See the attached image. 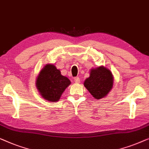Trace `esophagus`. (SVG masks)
<instances>
[{"mask_svg":"<svg viewBox=\"0 0 149 149\" xmlns=\"http://www.w3.org/2000/svg\"><path fill=\"white\" fill-rule=\"evenodd\" d=\"M74 81L75 83L78 84L80 82V79H79V77H74Z\"/></svg>","mask_w":149,"mask_h":149,"instance_id":"1","label":"esophagus"}]
</instances>
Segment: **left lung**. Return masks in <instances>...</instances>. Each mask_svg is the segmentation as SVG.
Masks as SVG:
<instances>
[{"mask_svg": "<svg viewBox=\"0 0 149 149\" xmlns=\"http://www.w3.org/2000/svg\"><path fill=\"white\" fill-rule=\"evenodd\" d=\"M113 77L109 69L104 66L92 69L90 77L86 79L84 85L96 99H100L108 95L113 88Z\"/></svg>", "mask_w": 149, "mask_h": 149, "instance_id": "1", "label": "left lung"}]
</instances>
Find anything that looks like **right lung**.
Masks as SVG:
<instances>
[{
    "label": "right lung",
    "instance_id": "1",
    "mask_svg": "<svg viewBox=\"0 0 149 149\" xmlns=\"http://www.w3.org/2000/svg\"><path fill=\"white\" fill-rule=\"evenodd\" d=\"M70 84V79L62 75L60 70L52 64H47L44 67L36 81L40 95L50 102L58 101Z\"/></svg>",
    "mask_w": 149,
    "mask_h": 149
}]
</instances>
